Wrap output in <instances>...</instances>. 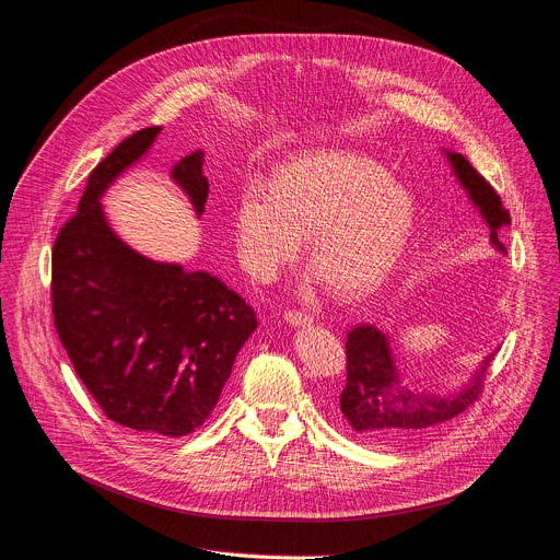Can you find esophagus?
<instances>
[{"instance_id":"1","label":"esophagus","mask_w":560,"mask_h":560,"mask_svg":"<svg viewBox=\"0 0 560 560\" xmlns=\"http://www.w3.org/2000/svg\"><path fill=\"white\" fill-rule=\"evenodd\" d=\"M283 320L290 325V327H307V325H312V316L310 314H305V312H285V316H283Z\"/></svg>"}]
</instances>
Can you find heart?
<instances>
[{"instance_id":"obj_1","label":"heart","mask_w":560,"mask_h":560,"mask_svg":"<svg viewBox=\"0 0 560 560\" xmlns=\"http://www.w3.org/2000/svg\"><path fill=\"white\" fill-rule=\"evenodd\" d=\"M416 229V202L374 158L318 149L281 164L272 182L250 179L237 200L235 250L257 281L292 264L310 233L314 264L301 292L340 285L347 296L378 290Z\"/></svg>"}]
</instances>
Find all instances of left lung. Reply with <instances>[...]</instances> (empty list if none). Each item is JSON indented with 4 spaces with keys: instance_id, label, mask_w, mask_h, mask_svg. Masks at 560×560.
<instances>
[{
    "instance_id": "1",
    "label": "left lung",
    "mask_w": 560,
    "mask_h": 560,
    "mask_svg": "<svg viewBox=\"0 0 560 560\" xmlns=\"http://www.w3.org/2000/svg\"><path fill=\"white\" fill-rule=\"evenodd\" d=\"M455 179L490 231V246L505 255L501 231L510 226V213L492 186L455 151L442 149ZM347 385L338 400L342 420L364 440L398 444L466 411L481 392V381L494 347L477 369L455 389H438L422 381H407L394 353L392 336L376 325H358L347 334Z\"/></svg>"
}]
</instances>
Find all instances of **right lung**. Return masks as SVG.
I'll use <instances>...</instances> for the list:
<instances>
[{"label": "right lung", "mask_w": 560, "mask_h": 560, "mask_svg": "<svg viewBox=\"0 0 560 560\" xmlns=\"http://www.w3.org/2000/svg\"><path fill=\"white\" fill-rule=\"evenodd\" d=\"M162 127L122 140L90 175L52 250V312L79 378L105 416L142 435L182 438L205 424L257 329L250 305L220 277L155 261L109 226L103 196L151 151ZM205 153H186L171 182L202 218Z\"/></svg>", "instance_id": "obj_1"}]
</instances>
